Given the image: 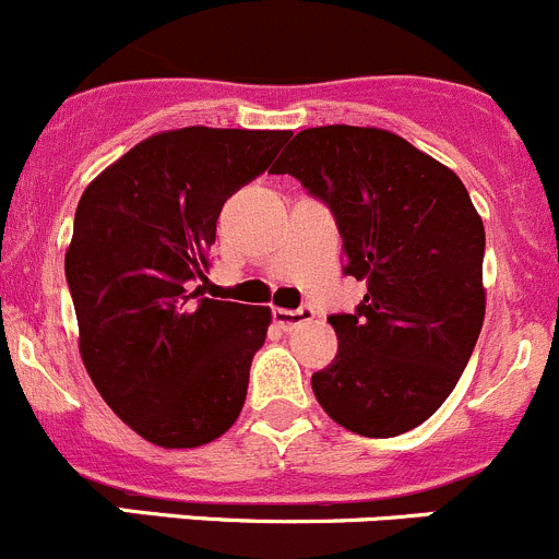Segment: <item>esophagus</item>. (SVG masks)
Masks as SVG:
<instances>
[{
  "label": "esophagus",
  "instance_id": "1",
  "mask_svg": "<svg viewBox=\"0 0 559 559\" xmlns=\"http://www.w3.org/2000/svg\"><path fill=\"white\" fill-rule=\"evenodd\" d=\"M313 319L311 308H297V311H289V308H273V321L284 332L297 330L300 324H308Z\"/></svg>",
  "mask_w": 559,
  "mask_h": 559
}]
</instances>
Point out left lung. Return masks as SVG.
Here are the masks:
<instances>
[{
  "label": "left lung",
  "instance_id": "left-lung-1",
  "mask_svg": "<svg viewBox=\"0 0 559 559\" xmlns=\"http://www.w3.org/2000/svg\"><path fill=\"white\" fill-rule=\"evenodd\" d=\"M335 213L346 273L368 292L330 316L337 354L311 386L332 421L392 438L460 381L487 311L484 224L465 183L379 127L302 129L273 165Z\"/></svg>",
  "mask_w": 559,
  "mask_h": 559
}]
</instances>
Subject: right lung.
<instances>
[{"mask_svg":"<svg viewBox=\"0 0 559 559\" xmlns=\"http://www.w3.org/2000/svg\"><path fill=\"white\" fill-rule=\"evenodd\" d=\"M286 129L183 127L105 167L75 211L64 273L94 386L138 436L194 449L235 425L273 313L207 300L227 197L262 175Z\"/></svg>","mask_w":559,"mask_h":559,"instance_id":"1","label":"right lung"}]
</instances>
